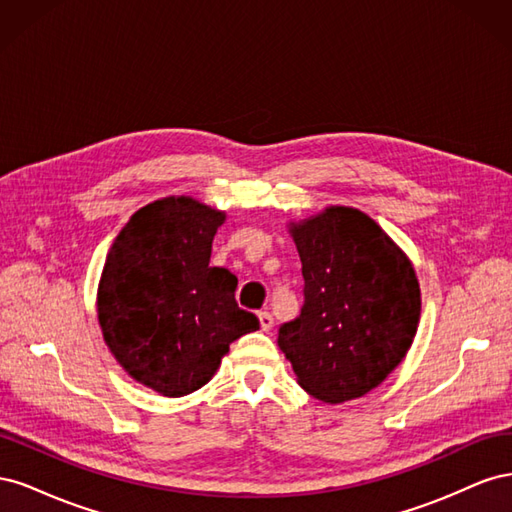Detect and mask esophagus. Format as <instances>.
<instances>
[{"label": "esophagus", "mask_w": 512, "mask_h": 512, "mask_svg": "<svg viewBox=\"0 0 512 512\" xmlns=\"http://www.w3.org/2000/svg\"><path fill=\"white\" fill-rule=\"evenodd\" d=\"M258 320H260V329L262 331H271L273 327V316L269 312H260L258 314Z\"/></svg>", "instance_id": "esophagus-1"}]
</instances>
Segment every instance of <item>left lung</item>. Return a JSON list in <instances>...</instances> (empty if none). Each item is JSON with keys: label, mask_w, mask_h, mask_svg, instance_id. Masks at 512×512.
Here are the masks:
<instances>
[{"label": "left lung", "mask_w": 512, "mask_h": 512, "mask_svg": "<svg viewBox=\"0 0 512 512\" xmlns=\"http://www.w3.org/2000/svg\"><path fill=\"white\" fill-rule=\"evenodd\" d=\"M305 303L277 346L305 393L344 404L376 389L406 359L421 320V286L406 252L367 213L331 205L288 224Z\"/></svg>", "instance_id": "1"}]
</instances>
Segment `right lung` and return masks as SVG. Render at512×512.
I'll return each mask as SVG.
<instances>
[{
	"mask_svg": "<svg viewBox=\"0 0 512 512\" xmlns=\"http://www.w3.org/2000/svg\"><path fill=\"white\" fill-rule=\"evenodd\" d=\"M226 213L192 196L138 209L106 254L98 284L102 337L126 374L164 397L205 386L230 344L260 327L235 301L237 277L211 267Z\"/></svg>",
	"mask_w": 512,
	"mask_h": 512,
	"instance_id": "add662e5",
	"label": "right lung"
}]
</instances>
